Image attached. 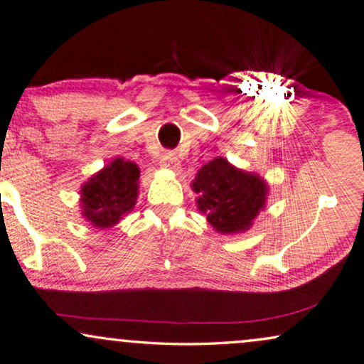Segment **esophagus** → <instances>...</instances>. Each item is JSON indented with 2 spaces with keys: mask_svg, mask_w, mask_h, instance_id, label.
Here are the masks:
<instances>
[{
  "mask_svg": "<svg viewBox=\"0 0 364 364\" xmlns=\"http://www.w3.org/2000/svg\"><path fill=\"white\" fill-rule=\"evenodd\" d=\"M161 168L171 169V171H176V169L179 168V159L176 156V153H173V151L164 153L163 158H161Z\"/></svg>",
  "mask_w": 364,
  "mask_h": 364,
  "instance_id": "34e87169",
  "label": "esophagus"
}]
</instances>
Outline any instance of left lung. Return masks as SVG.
<instances>
[{"mask_svg": "<svg viewBox=\"0 0 364 364\" xmlns=\"http://www.w3.org/2000/svg\"><path fill=\"white\" fill-rule=\"evenodd\" d=\"M191 188L200 195L198 210L221 235L250 230L268 196L264 179L235 168L225 158H215L201 166Z\"/></svg>", "mask_w": 364, "mask_h": 364, "instance_id": "obj_1", "label": "left lung"}]
</instances>
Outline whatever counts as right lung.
Wrapping results in <instances>:
<instances>
[{
  "label": "right lung",
  "mask_w": 364,
  "mask_h": 364,
  "mask_svg": "<svg viewBox=\"0 0 364 364\" xmlns=\"http://www.w3.org/2000/svg\"><path fill=\"white\" fill-rule=\"evenodd\" d=\"M139 168L116 158L93 174L81 188V215L91 226L113 228L136 205Z\"/></svg>",
  "instance_id": "obj_1"
}]
</instances>
